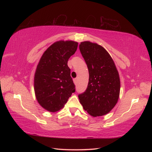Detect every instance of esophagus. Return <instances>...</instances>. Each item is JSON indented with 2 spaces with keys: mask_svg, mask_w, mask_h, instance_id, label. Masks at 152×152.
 <instances>
[{
  "mask_svg": "<svg viewBox=\"0 0 152 152\" xmlns=\"http://www.w3.org/2000/svg\"><path fill=\"white\" fill-rule=\"evenodd\" d=\"M73 81H74V84H75V85H76L77 83H78V80H77V78H74L73 80Z\"/></svg>",
  "mask_w": 152,
  "mask_h": 152,
  "instance_id": "esophagus-1",
  "label": "esophagus"
}]
</instances>
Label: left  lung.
I'll use <instances>...</instances> for the list:
<instances>
[{
	"label": "left lung",
	"instance_id": "1",
	"mask_svg": "<svg viewBox=\"0 0 152 152\" xmlns=\"http://www.w3.org/2000/svg\"><path fill=\"white\" fill-rule=\"evenodd\" d=\"M80 51L89 70V82L86 91L78 95L83 109L93 117L104 115L118 102L120 80L114 61L104 48L85 41Z\"/></svg>",
	"mask_w": 152,
	"mask_h": 152
}]
</instances>
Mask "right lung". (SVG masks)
Segmentation results:
<instances>
[{
    "mask_svg": "<svg viewBox=\"0 0 152 152\" xmlns=\"http://www.w3.org/2000/svg\"><path fill=\"white\" fill-rule=\"evenodd\" d=\"M77 48L76 42L57 41L40 58L34 74V93L38 103L48 111H59L75 92L67 63Z\"/></svg>",
    "mask_w": 152,
    "mask_h": 152,
    "instance_id": "obj_1",
    "label": "right lung"
}]
</instances>
